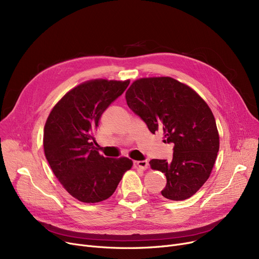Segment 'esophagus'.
I'll use <instances>...</instances> for the list:
<instances>
[{
    "instance_id": "1",
    "label": "esophagus",
    "mask_w": 259,
    "mask_h": 259,
    "mask_svg": "<svg viewBox=\"0 0 259 259\" xmlns=\"http://www.w3.org/2000/svg\"><path fill=\"white\" fill-rule=\"evenodd\" d=\"M135 165H137L139 168H141L142 170H146L149 166V162L147 160H139L135 162Z\"/></svg>"
}]
</instances>
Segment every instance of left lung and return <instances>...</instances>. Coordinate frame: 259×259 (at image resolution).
Instances as JSON below:
<instances>
[{
	"label": "left lung",
	"instance_id": "1",
	"mask_svg": "<svg viewBox=\"0 0 259 259\" xmlns=\"http://www.w3.org/2000/svg\"><path fill=\"white\" fill-rule=\"evenodd\" d=\"M131 110L148 129L164 133L173 143V158L151 159L150 167L165 173L161 195L184 200L194 195L207 182L220 150V135L208 104L191 87L169 76L134 80L126 92Z\"/></svg>",
	"mask_w": 259,
	"mask_h": 259
}]
</instances>
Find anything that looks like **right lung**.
Masks as SVG:
<instances>
[{"instance_id":"add662e5","label":"right lung","mask_w":259,"mask_h":259,"mask_svg":"<svg viewBox=\"0 0 259 259\" xmlns=\"http://www.w3.org/2000/svg\"><path fill=\"white\" fill-rule=\"evenodd\" d=\"M130 80L95 78L68 91L50 111L44 127V152L64 189L81 202L110 197L132 168L128 157H104L94 148L103 112L126 90Z\"/></svg>"}]
</instances>
